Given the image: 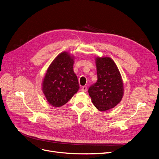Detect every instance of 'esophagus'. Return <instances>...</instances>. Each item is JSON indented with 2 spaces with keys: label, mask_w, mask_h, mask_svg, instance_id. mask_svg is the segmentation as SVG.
Instances as JSON below:
<instances>
[{
  "label": "esophagus",
  "mask_w": 159,
  "mask_h": 159,
  "mask_svg": "<svg viewBox=\"0 0 159 159\" xmlns=\"http://www.w3.org/2000/svg\"><path fill=\"white\" fill-rule=\"evenodd\" d=\"M87 86H83L82 88H81V91L82 92H87Z\"/></svg>",
  "instance_id": "1"
}]
</instances>
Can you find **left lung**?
Instances as JSON below:
<instances>
[{
  "instance_id": "8db88e82",
  "label": "left lung",
  "mask_w": 159,
  "mask_h": 159,
  "mask_svg": "<svg viewBox=\"0 0 159 159\" xmlns=\"http://www.w3.org/2000/svg\"><path fill=\"white\" fill-rule=\"evenodd\" d=\"M98 81L89 89L93 104L101 111L114 108L124 94L123 81L118 67L110 57H96Z\"/></svg>"
}]
</instances>
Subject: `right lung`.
Here are the masks:
<instances>
[{
  "label": "right lung",
  "instance_id": "add662e5",
  "mask_svg": "<svg viewBox=\"0 0 159 159\" xmlns=\"http://www.w3.org/2000/svg\"><path fill=\"white\" fill-rule=\"evenodd\" d=\"M75 57L68 52L59 54L50 64L42 81L45 97L52 107L64 105L80 89L73 70Z\"/></svg>",
  "mask_w": 159,
  "mask_h": 159
}]
</instances>
